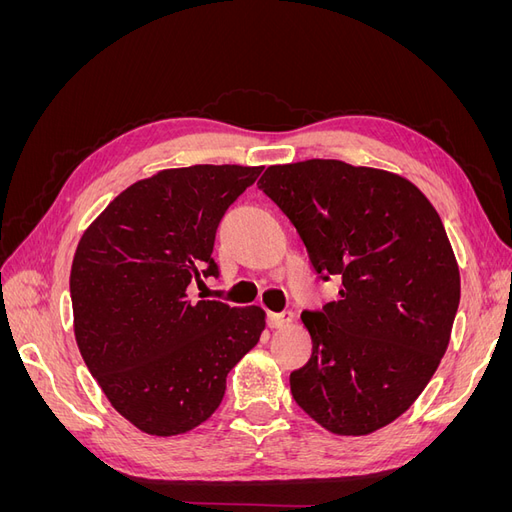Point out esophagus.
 <instances>
[{"label": "esophagus", "instance_id": "esophagus-1", "mask_svg": "<svg viewBox=\"0 0 512 512\" xmlns=\"http://www.w3.org/2000/svg\"><path fill=\"white\" fill-rule=\"evenodd\" d=\"M292 320H294L292 312L269 314V316H267V322H269V327H271V329H286V327H290Z\"/></svg>", "mask_w": 512, "mask_h": 512}]
</instances>
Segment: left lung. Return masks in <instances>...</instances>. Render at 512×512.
Returning <instances> with one entry per match:
<instances>
[{"label":"left lung","instance_id":"8db88e82","mask_svg":"<svg viewBox=\"0 0 512 512\" xmlns=\"http://www.w3.org/2000/svg\"><path fill=\"white\" fill-rule=\"evenodd\" d=\"M258 188L301 235L339 301L303 312L312 359L290 374L305 414L369 436L423 393L451 342L459 267L438 211L406 177L342 160L275 164Z\"/></svg>","mask_w":512,"mask_h":512}]
</instances>
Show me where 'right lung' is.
<instances>
[{"instance_id":"obj_1","label":"right lung","mask_w":512,"mask_h":512,"mask_svg":"<svg viewBox=\"0 0 512 512\" xmlns=\"http://www.w3.org/2000/svg\"><path fill=\"white\" fill-rule=\"evenodd\" d=\"M262 166L196 164L132 183L89 224L70 271L74 337L111 406L149 436L218 410L226 376L265 331L258 305L196 301L218 275L215 230Z\"/></svg>"}]
</instances>
